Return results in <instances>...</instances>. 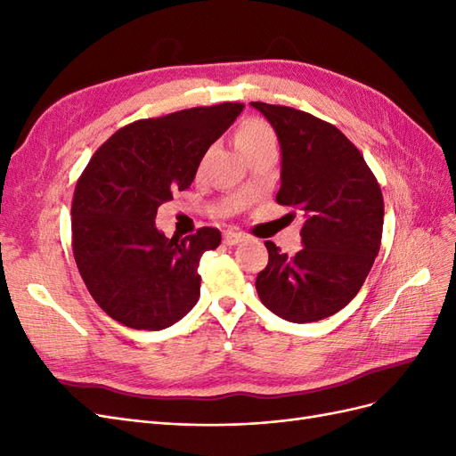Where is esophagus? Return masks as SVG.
I'll return each mask as SVG.
<instances>
[{
  "label": "esophagus",
  "instance_id": "esophagus-1",
  "mask_svg": "<svg viewBox=\"0 0 456 456\" xmlns=\"http://www.w3.org/2000/svg\"><path fill=\"white\" fill-rule=\"evenodd\" d=\"M243 240H245V233L233 232V230L224 232V236H223V241H224L226 245H238V243H241Z\"/></svg>",
  "mask_w": 456,
  "mask_h": 456
}]
</instances>
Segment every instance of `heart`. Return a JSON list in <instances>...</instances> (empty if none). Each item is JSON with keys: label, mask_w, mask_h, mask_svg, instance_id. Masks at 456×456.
<instances>
[{"label": "heart", "mask_w": 456, "mask_h": 456, "mask_svg": "<svg viewBox=\"0 0 456 456\" xmlns=\"http://www.w3.org/2000/svg\"><path fill=\"white\" fill-rule=\"evenodd\" d=\"M278 144V136L275 131L268 126L266 121L258 118L245 119L236 131V146L243 156L251 154V151L265 148V146H275Z\"/></svg>", "instance_id": "1"}]
</instances>
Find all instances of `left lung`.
<instances>
[{
    "label": "left lung",
    "instance_id": "left-lung-1",
    "mask_svg": "<svg viewBox=\"0 0 456 456\" xmlns=\"http://www.w3.org/2000/svg\"><path fill=\"white\" fill-rule=\"evenodd\" d=\"M251 104L281 144L275 201L305 216V247L295 256L265 241L268 265L256 275V293L287 322H320L346 306L370 272L382 240V191L362 151L333 123L297 108Z\"/></svg>",
    "mask_w": 456,
    "mask_h": 456
}]
</instances>
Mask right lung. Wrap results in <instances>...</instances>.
<instances>
[{
	"label": "right lung",
	"instance_id": "add662e5",
	"mask_svg": "<svg viewBox=\"0 0 456 456\" xmlns=\"http://www.w3.org/2000/svg\"><path fill=\"white\" fill-rule=\"evenodd\" d=\"M243 110L241 102L198 106L133 121L94 151L72 200V249L87 291L112 320L159 330L200 298V260L220 245L203 226L165 238L158 207L194 183L205 151Z\"/></svg>",
	"mask_w": 456,
	"mask_h": 456
}]
</instances>
